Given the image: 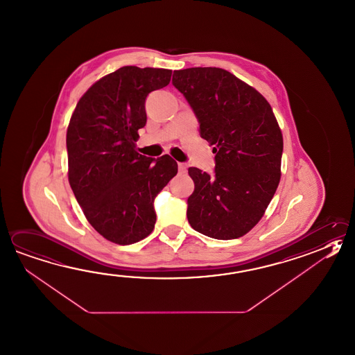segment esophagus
<instances>
[{
  "instance_id": "esophagus-1",
  "label": "esophagus",
  "mask_w": 355,
  "mask_h": 355,
  "mask_svg": "<svg viewBox=\"0 0 355 355\" xmlns=\"http://www.w3.org/2000/svg\"><path fill=\"white\" fill-rule=\"evenodd\" d=\"M188 166L186 163H178V171L181 172V173H186L187 172Z\"/></svg>"
}]
</instances>
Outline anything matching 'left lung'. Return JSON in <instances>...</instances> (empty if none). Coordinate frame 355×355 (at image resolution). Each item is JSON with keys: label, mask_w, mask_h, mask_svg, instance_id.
<instances>
[{"label": "left lung", "mask_w": 355, "mask_h": 355, "mask_svg": "<svg viewBox=\"0 0 355 355\" xmlns=\"http://www.w3.org/2000/svg\"><path fill=\"white\" fill-rule=\"evenodd\" d=\"M172 83L216 153L214 175L188 168V222L212 239H239L261 220L280 182L284 141L274 112L256 89L220 67L175 70Z\"/></svg>", "instance_id": "1"}]
</instances>
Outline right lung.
<instances>
[{
	"label": "right lung",
	"instance_id": "1",
	"mask_svg": "<svg viewBox=\"0 0 355 355\" xmlns=\"http://www.w3.org/2000/svg\"><path fill=\"white\" fill-rule=\"evenodd\" d=\"M172 70L123 67L80 98L67 133L69 183L87 221L107 241L132 245L153 231L154 198L178 171L169 155L135 150L148 94L167 87Z\"/></svg>",
	"mask_w": 355,
	"mask_h": 355
}]
</instances>
